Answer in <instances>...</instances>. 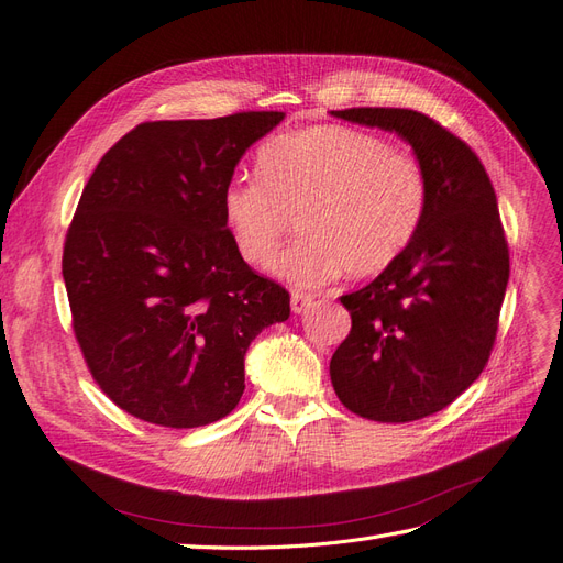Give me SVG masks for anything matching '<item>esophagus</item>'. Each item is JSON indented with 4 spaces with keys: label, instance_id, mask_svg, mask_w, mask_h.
Masks as SVG:
<instances>
[{
    "label": "esophagus",
    "instance_id": "esophagus-1",
    "mask_svg": "<svg viewBox=\"0 0 563 563\" xmlns=\"http://www.w3.org/2000/svg\"><path fill=\"white\" fill-rule=\"evenodd\" d=\"M312 302H314V298H312L310 294H300V291H294V294H291V310H294L296 314H302L305 310L310 308Z\"/></svg>",
    "mask_w": 563,
    "mask_h": 563
}]
</instances>
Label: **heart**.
<instances>
[{
  "label": "heart",
  "instance_id": "obj_1",
  "mask_svg": "<svg viewBox=\"0 0 563 563\" xmlns=\"http://www.w3.org/2000/svg\"><path fill=\"white\" fill-rule=\"evenodd\" d=\"M258 176H232L220 195L225 228L249 265H267L296 218L302 232L275 261L296 286L340 272H383L411 246L428 209L420 162L380 135L321 124L282 133L258 150Z\"/></svg>",
  "mask_w": 563,
  "mask_h": 563
}]
</instances>
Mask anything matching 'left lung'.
Returning a JSON list of instances; mask_svg holds the SVG:
<instances>
[{
  "mask_svg": "<svg viewBox=\"0 0 563 563\" xmlns=\"http://www.w3.org/2000/svg\"><path fill=\"white\" fill-rule=\"evenodd\" d=\"M333 117L395 131L428 178L422 225L399 258L340 298L350 335L331 383L352 413L411 422L455 401L479 378L498 333L509 251L479 157L432 117L404 108H350Z\"/></svg>",
  "mask_w": 563,
  "mask_h": 563,
  "instance_id": "1",
  "label": "left lung"
}]
</instances>
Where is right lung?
<instances>
[{"instance_id": "add662e5", "label": "right lung", "mask_w": 563, "mask_h": 563, "mask_svg": "<svg viewBox=\"0 0 563 563\" xmlns=\"http://www.w3.org/2000/svg\"><path fill=\"white\" fill-rule=\"evenodd\" d=\"M284 112L145 122L98 162L65 236L63 279L93 380L126 413L201 428L244 395V354L291 314L244 263L220 195Z\"/></svg>"}]
</instances>
